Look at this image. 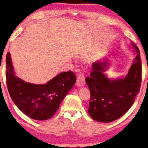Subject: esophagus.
<instances>
[{
    "label": "esophagus",
    "instance_id": "34e87169",
    "mask_svg": "<svg viewBox=\"0 0 148 148\" xmlns=\"http://www.w3.org/2000/svg\"><path fill=\"white\" fill-rule=\"evenodd\" d=\"M85 83H86V81H85V75L83 73H80L78 75L77 77V86H84L85 85Z\"/></svg>",
    "mask_w": 148,
    "mask_h": 148
}]
</instances>
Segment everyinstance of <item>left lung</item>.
Here are the masks:
<instances>
[{"label": "left lung", "mask_w": 148, "mask_h": 148, "mask_svg": "<svg viewBox=\"0 0 148 148\" xmlns=\"http://www.w3.org/2000/svg\"><path fill=\"white\" fill-rule=\"evenodd\" d=\"M132 47L137 56L125 77L109 79L104 72L108 62H95L92 64L90 77L86 79L90 91L88 112L94 120L110 123L125 114L134 102L140 90L141 61L139 50L134 43Z\"/></svg>", "instance_id": "obj_1"}]
</instances>
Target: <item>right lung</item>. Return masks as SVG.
<instances>
[{"label":"right lung","mask_w":148,"mask_h":148,"mask_svg":"<svg viewBox=\"0 0 148 148\" xmlns=\"http://www.w3.org/2000/svg\"><path fill=\"white\" fill-rule=\"evenodd\" d=\"M6 79L10 96L20 110L30 118L44 121L52 118L76 82L71 71L62 72L46 84L25 82L15 75L11 54L6 56Z\"/></svg>","instance_id":"1"}]
</instances>
